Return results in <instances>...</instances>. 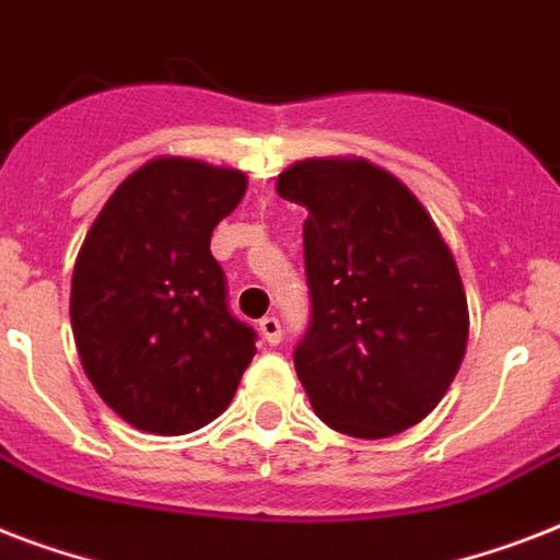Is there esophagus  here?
<instances>
[{"label": "esophagus", "instance_id": "obj_1", "mask_svg": "<svg viewBox=\"0 0 560 560\" xmlns=\"http://www.w3.org/2000/svg\"><path fill=\"white\" fill-rule=\"evenodd\" d=\"M258 331H261L264 342H270V346H279V342H281L279 316H264L261 323H258Z\"/></svg>", "mask_w": 560, "mask_h": 560}]
</instances>
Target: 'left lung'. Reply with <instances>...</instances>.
<instances>
[{
  "mask_svg": "<svg viewBox=\"0 0 560 560\" xmlns=\"http://www.w3.org/2000/svg\"><path fill=\"white\" fill-rule=\"evenodd\" d=\"M276 191L307 209L311 323L293 363L316 416L358 439L430 416L468 346V299L439 229L366 160H305Z\"/></svg>",
  "mask_w": 560,
  "mask_h": 560,
  "instance_id": "8db88e82",
  "label": "left lung"
}]
</instances>
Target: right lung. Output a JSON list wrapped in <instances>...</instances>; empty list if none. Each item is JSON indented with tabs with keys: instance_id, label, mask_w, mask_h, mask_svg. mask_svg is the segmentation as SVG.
I'll list each match as a JSON object with an SVG mask.
<instances>
[{
	"instance_id": "add662e5",
	"label": "right lung",
	"mask_w": 560,
	"mask_h": 560,
	"mask_svg": "<svg viewBox=\"0 0 560 560\" xmlns=\"http://www.w3.org/2000/svg\"><path fill=\"white\" fill-rule=\"evenodd\" d=\"M241 171L160 156L113 191L72 272V334L104 404L144 433L200 430L235 398L258 334L226 302L209 244Z\"/></svg>"
}]
</instances>
